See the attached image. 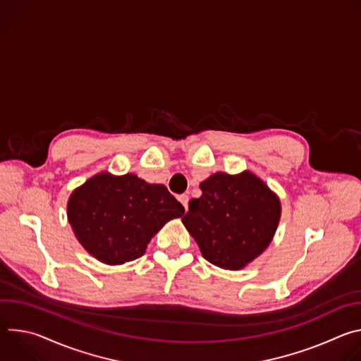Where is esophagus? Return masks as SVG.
Segmentation results:
<instances>
[{"label": "esophagus", "instance_id": "obj_1", "mask_svg": "<svg viewBox=\"0 0 361 361\" xmlns=\"http://www.w3.org/2000/svg\"><path fill=\"white\" fill-rule=\"evenodd\" d=\"M178 201L184 205V209H185V212H187V210H188V195H187V194L178 195Z\"/></svg>", "mask_w": 361, "mask_h": 361}]
</instances>
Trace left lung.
I'll use <instances>...</instances> for the list:
<instances>
[{"instance_id": "obj_1", "label": "left lung", "mask_w": 361, "mask_h": 361, "mask_svg": "<svg viewBox=\"0 0 361 361\" xmlns=\"http://www.w3.org/2000/svg\"><path fill=\"white\" fill-rule=\"evenodd\" d=\"M200 198L181 219L202 257L237 271L270 245L281 217L279 195L254 173H216L200 184Z\"/></svg>"}]
</instances>
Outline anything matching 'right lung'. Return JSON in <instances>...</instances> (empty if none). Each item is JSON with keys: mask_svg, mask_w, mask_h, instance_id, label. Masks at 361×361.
<instances>
[{"mask_svg": "<svg viewBox=\"0 0 361 361\" xmlns=\"http://www.w3.org/2000/svg\"><path fill=\"white\" fill-rule=\"evenodd\" d=\"M184 207L163 184L133 173L101 171L77 187L67 202V219L84 250L98 262L120 266L144 255L151 238Z\"/></svg>", "mask_w": 361, "mask_h": 361, "instance_id": "add662e5", "label": "right lung"}]
</instances>
